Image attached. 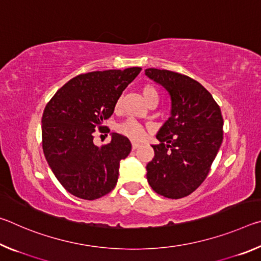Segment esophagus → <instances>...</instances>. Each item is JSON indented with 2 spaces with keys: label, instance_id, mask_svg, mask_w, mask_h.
I'll list each match as a JSON object with an SVG mask.
<instances>
[{
  "label": "esophagus",
  "instance_id": "1",
  "mask_svg": "<svg viewBox=\"0 0 261 261\" xmlns=\"http://www.w3.org/2000/svg\"><path fill=\"white\" fill-rule=\"evenodd\" d=\"M140 147V144H137V143H132V149H137V148H139Z\"/></svg>",
  "mask_w": 261,
  "mask_h": 261
}]
</instances>
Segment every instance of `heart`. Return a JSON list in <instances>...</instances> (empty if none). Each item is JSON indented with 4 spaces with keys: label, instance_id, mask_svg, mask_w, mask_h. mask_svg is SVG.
<instances>
[{
    "label": "heart",
    "instance_id": "b5f03b06",
    "mask_svg": "<svg viewBox=\"0 0 261 261\" xmlns=\"http://www.w3.org/2000/svg\"><path fill=\"white\" fill-rule=\"evenodd\" d=\"M141 93H143L145 100L147 101L148 105L152 102H158L159 101V94L156 90L149 85H145L141 88ZM122 106V99L118 98L115 101L114 108L115 110H118ZM118 134L123 135L126 138H129L134 141H140L145 139V136H146V131H145V127L135 120H126L120 125L117 126Z\"/></svg>",
    "mask_w": 261,
    "mask_h": 261
}]
</instances>
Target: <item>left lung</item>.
Masks as SVG:
<instances>
[{"label":"left lung","mask_w":261,"mask_h":261,"mask_svg":"<svg viewBox=\"0 0 261 261\" xmlns=\"http://www.w3.org/2000/svg\"><path fill=\"white\" fill-rule=\"evenodd\" d=\"M145 74L165 88L171 100L170 117L152 145L147 180L156 193L179 199L200 187L223 139L219 105L194 79L169 70L146 69Z\"/></svg>","instance_id":"1"}]
</instances>
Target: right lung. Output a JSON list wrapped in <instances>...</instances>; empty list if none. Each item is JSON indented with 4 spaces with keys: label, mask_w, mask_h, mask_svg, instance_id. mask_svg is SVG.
I'll return each instance as SVG.
<instances>
[{
    "label": "right lung",
    "mask_w": 261,
    "mask_h": 261,
    "mask_svg": "<svg viewBox=\"0 0 261 261\" xmlns=\"http://www.w3.org/2000/svg\"><path fill=\"white\" fill-rule=\"evenodd\" d=\"M141 68L93 71L64 84L46 105L42 115V149L50 169L73 196L94 200L109 193L118 178L120 161L131 152L126 137L112 134L103 146L93 143L95 129H109L103 121L115 101L138 76Z\"/></svg>",
    "instance_id": "obj_1"
}]
</instances>
